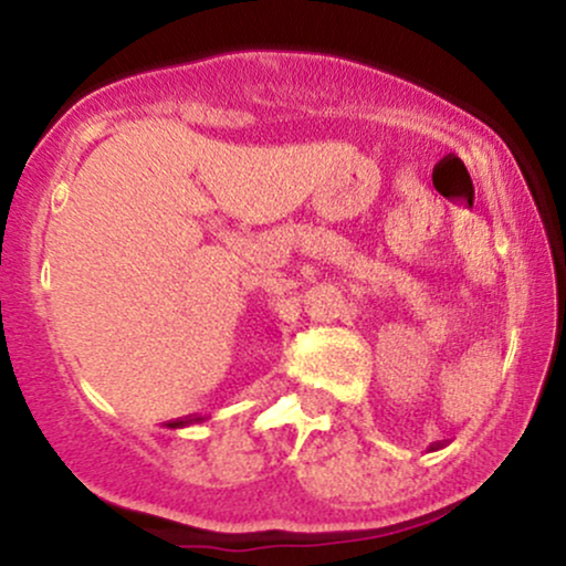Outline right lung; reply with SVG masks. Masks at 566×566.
Wrapping results in <instances>:
<instances>
[{"instance_id": "obj_1", "label": "right lung", "mask_w": 566, "mask_h": 566, "mask_svg": "<svg viewBox=\"0 0 566 566\" xmlns=\"http://www.w3.org/2000/svg\"><path fill=\"white\" fill-rule=\"evenodd\" d=\"M191 423H201V418H186V420H175L172 428H184V426H191Z\"/></svg>"}]
</instances>
